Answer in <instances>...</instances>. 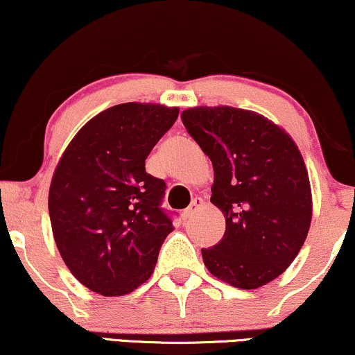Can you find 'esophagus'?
<instances>
[{"label":"esophagus","instance_id":"obj_1","mask_svg":"<svg viewBox=\"0 0 355 355\" xmlns=\"http://www.w3.org/2000/svg\"><path fill=\"white\" fill-rule=\"evenodd\" d=\"M203 205H205V202H203V198L196 197V198H193V200H192L191 205H189V207L186 208V210L182 211V216L186 218V220H187V218H192L198 210H200V208H203Z\"/></svg>","mask_w":355,"mask_h":355}]
</instances>
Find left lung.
I'll return each mask as SVG.
<instances>
[{"label": "left lung", "instance_id": "1", "mask_svg": "<svg viewBox=\"0 0 355 355\" xmlns=\"http://www.w3.org/2000/svg\"><path fill=\"white\" fill-rule=\"evenodd\" d=\"M181 119L211 159L210 200L226 218L221 242L202 249L203 263L234 288H261L284 273L309 234L312 191L302 155L255 111L196 106Z\"/></svg>", "mask_w": 355, "mask_h": 355}]
</instances>
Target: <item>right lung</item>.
Masks as SVG:
<instances>
[{
  "mask_svg": "<svg viewBox=\"0 0 355 355\" xmlns=\"http://www.w3.org/2000/svg\"><path fill=\"white\" fill-rule=\"evenodd\" d=\"M179 108L123 103L92 118L53 174L48 210L56 247L76 279L106 297L132 293L155 270L173 221L159 208L163 179L145 159Z\"/></svg>",
  "mask_w": 355,
  "mask_h": 355,
  "instance_id": "obj_1",
  "label": "right lung"
}]
</instances>
